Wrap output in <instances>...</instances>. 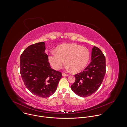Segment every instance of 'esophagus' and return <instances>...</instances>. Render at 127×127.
Wrapping results in <instances>:
<instances>
[{
  "label": "esophagus",
  "instance_id": "esophagus-1",
  "mask_svg": "<svg viewBox=\"0 0 127 127\" xmlns=\"http://www.w3.org/2000/svg\"><path fill=\"white\" fill-rule=\"evenodd\" d=\"M62 76H68V74L65 73H62Z\"/></svg>",
  "mask_w": 127,
  "mask_h": 127
}]
</instances>
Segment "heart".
I'll return each instance as SVG.
<instances>
[{
	"instance_id": "1",
	"label": "heart",
	"mask_w": 127,
	"mask_h": 127,
	"mask_svg": "<svg viewBox=\"0 0 127 127\" xmlns=\"http://www.w3.org/2000/svg\"><path fill=\"white\" fill-rule=\"evenodd\" d=\"M90 58L88 49L76 44H64L57 48L56 52L50 53L48 59L54 69L59 70L65 63L67 68L75 73L82 71Z\"/></svg>"
}]
</instances>
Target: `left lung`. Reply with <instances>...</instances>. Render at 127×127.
Returning <instances> with one entry per match:
<instances>
[{"label": "left lung", "instance_id": "left-lung-1", "mask_svg": "<svg viewBox=\"0 0 127 127\" xmlns=\"http://www.w3.org/2000/svg\"><path fill=\"white\" fill-rule=\"evenodd\" d=\"M92 62L81 72L75 74V81L71 86L75 94L87 97L94 94L101 85L106 71L105 58L102 51L94 46Z\"/></svg>", "mask_w": 127, "mask_h": 127}]
</instances>
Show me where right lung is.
Instances as JSON below:
<instances>
[{
    "label": "right lung",
    "mask_w": 127,
    "mask_h": 127,
    "mask_svg": "<svg viewBox=\"0 0 127 127\" xmlns=\"http://www.w3.org/2000/svg\"><path fill=\"white\" fill-rule=\"evenodd\" d=\"M45 43L28 46L20 57V73L27 89L32 94L46 98L57 89L62 77L60 71L52 69L45 53Z\"/></svg>",
    "instance_id": "right-lung-1"
}]
</instances>
